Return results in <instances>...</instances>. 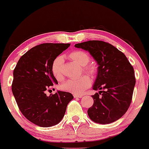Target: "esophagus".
<instances>
[{
	"label": "esophagus",
	"instance_id": "1",
	"mask_svg": "<svg viewBox=\"0 0 149 149\" xmlns=\"http://www.w3.org/2000/svg\"><path fill=\"white\" fill-rule=\"evenodd\" d=\"M73 97L75 98H82L83 97V95H73Z\"/></svg>",
	"mask_w": 149,
	"mask_h": 149
}]
</instances>
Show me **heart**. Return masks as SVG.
Instances as JSON below:
<instances>
[{"mask_svg": "<svg viewBox=\"0 0 149 149\" xmlns=\"http://www.w3.org/2000/svg\"><path fill=\"white\" fill-rule=\"evenodd\" d=\"M71 60L80 66H83V71L89 76H93L97 73V66L94 64L88 63L90 61V56L86 52L83 50H76L69 54ZM64 58L58 56L54 59L51 66V70L53 76L58 80H62L64 78L63 73ZM91 85V80L87 76H83L78 78H71L63 83L61 85L62 90L71 92L75 95L83 93Z\"/></svg>", "mask_w": 149, "mask_h": 149, "instance_id": "obj_1", "label": "heart"}]
</instances>
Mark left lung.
Here are the masks:
<instances>
[{
	"label": "left lung",
	"instance_id": "8db88e82",
	"mask_svg": "<svg viewBox=\"0 0 149 149\" xmlns=\"http://www.w3.org/2000/svg\"><path fill=\"white\" fill-rule=\"evenodd\" d=\"M75 47L88 51L99 65L92 89L100 91L92 96L94 104L88 110L89 117L100 124L115 122L130 106L136 83L133 66L123 53L108 42L89 40Z\"/></svg>",
	"mask_w": 149,
	"mask_h": 149
}]
</instances>
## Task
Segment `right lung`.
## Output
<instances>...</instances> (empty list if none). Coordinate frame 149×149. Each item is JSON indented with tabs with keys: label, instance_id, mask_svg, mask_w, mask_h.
<instances>
[{
	"label": "right lung",
	"instance_id": "right-lung-1",
	"mask_svg": "<svg viewBox=\"0 0 149 149\" xmlns=\"http://www.w3.org/2000/svg\"><path fill=\"white\" fill-rule=\"evenodd\" d=\"M70 46L69 43H42L32 47L19 59L13 71L12 91L20 111L40 127L59 123L68 104L73 99L70 92L46 91L57 80L53 76V60Z\"/></svg>",
	"mask_w": 149,
	"mask_h": 149
}]
</instances>
